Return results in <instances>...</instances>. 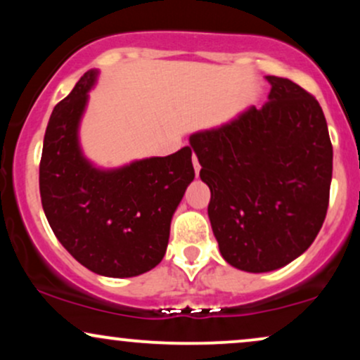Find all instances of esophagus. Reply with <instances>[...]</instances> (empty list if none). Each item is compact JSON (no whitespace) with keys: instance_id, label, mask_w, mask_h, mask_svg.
I'll use <instances>...</instances> for the list:
<instances>
[{"instance_id":"34e87169","label":"esophagus","mask_w":360,"mask_h":360,"mask_svg":"<svg viewBox=\"0 0 360 360\" xmlns=\"http://www.w3.org/2000/svg\"><path fill=\"white\" fill-rule=\"evenodd\" d=\"M193 166H194V172H196V176H198V174H200L201 166H200V162H198V157L196 155H193Z\"/></svg>"}]
</instances>
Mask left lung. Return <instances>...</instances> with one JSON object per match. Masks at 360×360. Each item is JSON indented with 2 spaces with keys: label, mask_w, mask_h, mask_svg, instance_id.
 Masks as SVG:
<instances>
[{
  "label": "left lung",
  "mask_w": 360,
  "mask_h": 360,
  "mask_svg": "<svg viewBox=\"0 0 360 360\" xmlns=\"http://www.w3.org/2000/svg\"><path fill=\"white\" fill-rule=\"evenodd\" d=\"M220 127L189 137L212 200L208 217L221 257L269 272L300 257L325 221L333 148L321 106L286 77Z\"/></svg>",
  "instance_id": "1"
}]
</instances>
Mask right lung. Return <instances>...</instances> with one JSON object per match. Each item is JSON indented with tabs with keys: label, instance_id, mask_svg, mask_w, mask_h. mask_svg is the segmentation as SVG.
Wrapping results in <instances>:
<instances>
[{
	"label": "right lung",
	"instance_id": "right-lung-1",
	"mask_svg": "<svg viewBox=\"0 0 360 360\" xmlns=\"http://www.w3.org/2000/svg\"><path fill=\"white\" fill-rule=\"evenodd\" d=\"M91 69L56 106L40 159V198L52 232L77 262L106 278H134L166 254L169 230L194 179L191 148L147 157L115 169L96 167L82 154L79 125Z\"/></svg>",
	"mask_w": 360,
	"mask_h": 360
}]
</instances>
